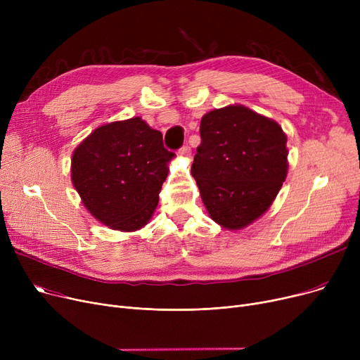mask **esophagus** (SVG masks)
Segmentation results:
<instances>
[{
	"label": "esophagus",
	"instance_id": "1",
	"mask_svg": "<svg viewBox=\"0 0 360 360\" xmlns=\"http://www.w3.org/2000/svg\"><path fill=\"white\" fill-rule=\"evenodd\" d=\"M179 153L182 155V156H185V158H188V156H191V147L190 146H184V147H181L179 148Z\"/></svg>",
	"mask_w": 360,
	"mask_h": 360
}]
</instances>
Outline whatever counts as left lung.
Returning a JSON list of instances; mask_svg holds the SVG:
<instances>
[{
	"label": "left lung",
	"instance_id": "obj_1",
	"mask_svg": "<svg viewBox=\"0 0 360 360\" xmlns=\"http://www.w3.org/2000/svg\"><path fill=\"white\" fill-rule=\"evenodd\" d=\"M191 166L210 217L240 229L271 205L288 174L286 134L257 112L236 105L205 113Z\"/></svg>",
	"mask_w": 360,
	"mask_h": 360
}]
</instances>
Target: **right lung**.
<instances>
[{
    "mask_svg": "<svg viewBox=\"0 0 360 360\" xmlns=\"http://www.w3.org/2000/svg\"><path fill=\"white\" fill-rule=\"evenodd\" d=\"M172 158L162 132L137 117L94 129L74 151L71 179L94 217L129 232L153 214Z\"/></svg>",
    "mask_w": 360,
    "mask_h": 360,
    "instance_id": "obj_1",
    "label": "right lung"
}]
</instances>
